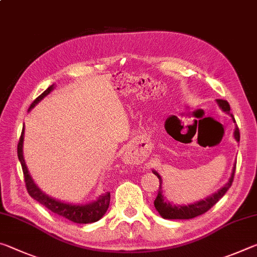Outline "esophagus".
I'll return each instance as SVG.
<instances>
[{"label":"esophagus","instance_id":"obj_1","mask_svg":"<svg viewBox=\"0 0 257 257\" xmlns=\"http://www.w3.org/2000/svg\"><path fill=\"white\" fill-rule=\"evenodd\" d=\"M124 158H125V161H130V156H128V155H125V156H124Z\"/></svg>","mask_w":257,"mask_h":257}]
</instances>
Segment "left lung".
Returning <instances> with one entry per match:
<instances>
[{"instance_id": "obj_1", "label": "left lung", "mask_w": 257, "mask_h": 257, "mask_svg": "<svg viewBox=\"0 0 257 257\" xmlns=\"http://www.w3.org/2000/svg\"><path fill=\"white\" fill-rule=\"evenodd\" d=\"M217 105L220 106L221 110L223 112L228 113L231 116L233 122L234 121L233 115L230 113V105L227 101L224 99H216ZM233 137L237 142L240 141V134H239V129L236 125L233 132ZM154 175L159 178L160 180V189H159V194L156 196L155 201H154V206L156 208V211L159 212V214L163 217V219H168V220H188V219H193V217H196L198 215H202L204 213L207 212L210 208L219 202V199L223 196V195L227 193V190L231 187L232 181H233V176H234V171H236V163L233 164L232 168V172L231 176H230L229 180L227 184H225L223 187L216 191V193L212 194L211 196L206 197L205 199H201V201L195 202L188 204V205H178V204H173L170 203L167 199V197H164V195L162 193V177H161L158 171L152 170Z\"/></svg>"}]
</instances>
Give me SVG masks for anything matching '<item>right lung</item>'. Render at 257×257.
I'll return each instance as SVG.
<instances>
[{
  "label": "right lung",
  "instance_id": "obj_1",
  "mask_svg": "<svg viewBox=\"0 0 257 257\" xmlns=\"http://www.w3.org/2000/svg\"><path fill=\"white\" fill-rule=\"evenodd\" d=\"M55 88V85H51L44 93L40 95L35 101L32 103V105L28 108V111H32L33 108L40 103L43 98L46 97L52 90ZM24 137H25V124L23 127V133L19 139L18 144V159L23 167L24 176H25V182L26 187L30 196L34 199H36L38 203H41L42 205H44L46 208H49L55 214L64 217L71 222L75 223H93L96 222L99 219H102L103 215L105 214L108 205H110V193H104L102 195L94 199V201L86 203V204H73V203H67L59 201L53 197L49 196L45 194L40 187H38L35 181L33 180L32 176L27 169V165L25 162L24 158Z\"/></svg>",
  "mask_w": 257,
  "mask_h": 257
}]
</instances>
